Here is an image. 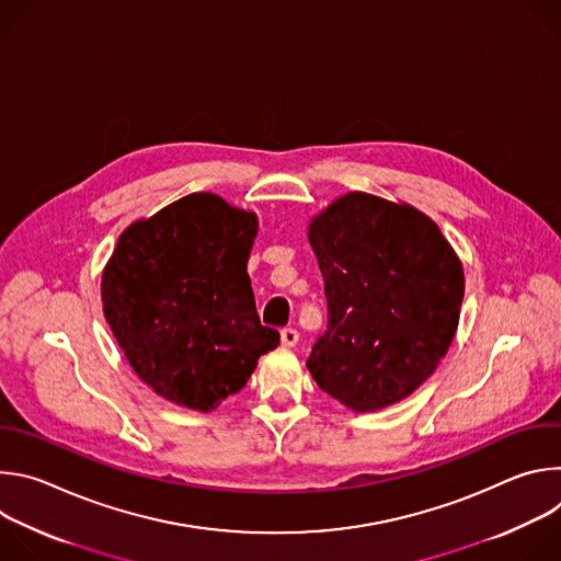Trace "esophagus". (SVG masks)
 <instances>
[{"label": "esophagus", "mask_w": 561, "mask_h": 561, "mask_svg": "<svg viewBox=\"0 0 561 561\" xmlns=\"http://www.w3.org/2000/svg\"><path fill=\"white\" fill-rule=\"evenodd\" d=\"M279 342H282V346L293 348V346H297V342H299V333H297L295 329H284V331L279 333Z\"/></svg>", "instance_id": "34e87169"}]
</instances>
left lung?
I'll return each instance as SVG.
<instances>
[{
	"label": "left lung",
	"instance_id": "obj_1",
	"mask_svg": "<svg viewBox=\"0 0 561 561\" xmlns=\"http://www.w3.org/2000/svg\"><path fill=\"white\" fill-rule=\"evenodd\" d=\"M308 242L329 301V331L306 362L312 379L355 413L402 402L435 373L457 333V253L415 206L362 191L314 215Z\"/></svg>",
	"mask_w": 561,
	"mask_h": 561
}]
</instances>
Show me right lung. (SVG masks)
Returning <instances> with one entry per match:
<instances>
[{"label": "right lung", "mask_w": 561, "mask_h": 561, "mask_svg": "<svg viewBox=\"0 0 561 561\" xmlns=\"http://www.w3.org/2000/svg\"><path fill=\"white\" fill-rule=\"evenodd\" d=\"M255 237L257 215L215 193H191L119 234L102 273L104 317L167 402L215 411L277 348L247 273Z\"/></svg>", "instance_id": "right-lung-1"}]
</instances>
